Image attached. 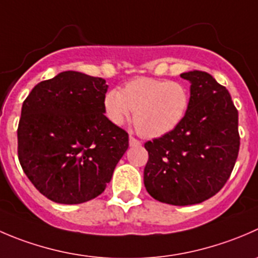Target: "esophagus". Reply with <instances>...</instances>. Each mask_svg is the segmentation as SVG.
Listing matches in <instances>:
<instances>
[{"instance_id": "1", "label": "esophagus", "mask_w": 258, "mask_h": 258, "mask_svg": "<svg viewBox=\"0 0 258 258\" xmlns=\"http://www.w3.org/2000/svg\"><path fill=\"white\" fill-rule=\"evenodd\" d=\"M141 141L137 139H135L134 136H130V146H140Z\"/></svg>"}]
</instances>
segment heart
I'll list each match as a JSON object with an SVG mask.
<instances>
[{
	"label": "heart",
	"instance_id": "1",
	"mask_svg": "<svg viewBox=\"0 0 258 258\" xmlns=\"http://www.w3.org/2000/svg\"><path fill=\"white\" fill-rule=\"evenodd\" d=\"M189 107V92L180 82L155 78H136L104 96L107 118L116 126L128 121L145 137L156 139L169 134L182 121Z\"/></svg>",
	"mask_w": 258,
	"mask_h": 258
}]
</instances>
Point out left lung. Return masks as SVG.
I'll list each match as a JSON object with an SVG mask.
<instances>
[{
  "label": "left lung",
  "instance_id": "left-lung-1",
  "mask_svg": "<svg viewBox=\"0 0 258 258\" xmlns=\"http://www.w3.org/2000/svg\"><path fill=\"white\" fill-rule=\"evenodd\" d=\"M191 83L186 114L172 131L147 141V192L171 206H191L216 196L229 179L239 151L238 111L226 87L211 74H180Z\"/></svg>",
  "mask_w": 258,
  "mask_h": 258
}]
</instances>
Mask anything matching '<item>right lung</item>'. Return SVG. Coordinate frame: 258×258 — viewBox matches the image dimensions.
<instances>
[{
	"instance_id": "add662e5",
	"label": "right lung",
	"mask_w": 258,
	"mask_h": 258,
	"mask_svg": "<svg viewBox=\"0 0 258 258\" xmlns=\"http://www.w3.org/2000/svg\"><path fill=\"white\" fill-rule=\"evenodd\" d=\"M108 86L98 77L62 72L24 101L17 154L34 186L50 201L79 204L104 191L128 134L104 116Z\"/></svg>"
}]
</instances>
